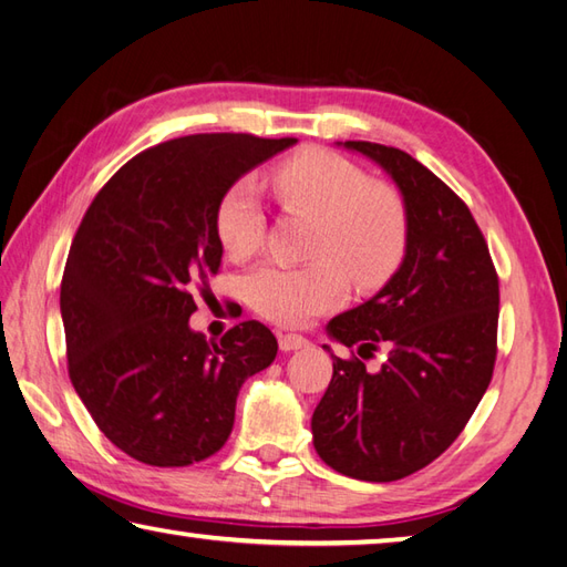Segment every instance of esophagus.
I'll list each match as a JSON object with an SVG mask.
<instances>
[{"mask_svg":"<svg viewBox=\"0 0 567 567\" xmlns=\"http://www.w3.org/2000/svg\"><path fill=\"white\" fill-rule=\"evenodd\" d=\"M308 340L303 338V334H296V332H281L279 334V348L284 352H293V350H303L308 348Z\"/></svg>","mask_w":567,"mask_h":567,"instance_id":"1","label":"esophagus"}]
</instances>
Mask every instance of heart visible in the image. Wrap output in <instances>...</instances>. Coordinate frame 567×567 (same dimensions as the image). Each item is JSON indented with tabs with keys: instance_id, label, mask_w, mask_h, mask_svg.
Listing matches in <instances>:
<instances>
[{
	"instance_id": "obj_1",
	"label": "heart",
	"mask_w": 567,
	"mask_h": 567,
	"mask_svg": "<svg viewBox=\"0 0 567 567\" xmlns=\"http://www.w3.org/2000/svg\"><path fill=\"white\" fill-rule=\"evenodd\" d=\"M274 198L286 213L316 219L303 267L264 264L241 281L247 306L276 326L300 328L338 306L348 279L362 288L384 286L409 247V207L384 181L328 148H300L269 173ZM267 217L249 181L229 186L215 210L219 245L237 261L259 251Z\"/></svg>"
}]
</instances>
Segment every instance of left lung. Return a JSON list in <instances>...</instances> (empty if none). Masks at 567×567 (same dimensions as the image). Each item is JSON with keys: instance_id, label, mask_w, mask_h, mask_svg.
<instances>
[{"instance_id": "left-lung-1", "label": "left lung", "mask_w": 567, "mask_h": 567, "mask_svg": "<svg viewBox=\"0 0 567 567\" xmlns=\"http://www.w3.org/2000/svg\"><path fill=\"white\" fill-rule=\"evenodd\" d=\"M344 146L396 181L409 207V247L374 298L328 322L352 354H332V379L310 425L320 460L334 472L394 482L441 457L487 391L499 276L470 207L433 171L394 146ZM379 349L388 360L367 373L361 361Z\"/></svg>"}]
</instances>
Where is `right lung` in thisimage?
I'll return each mask as SVG.
<instances>
[{"label":"right lung","instance_id":"right-lung-1","mask_svg":"<svg viewBox=\"0 0 567 567\" xmlns=\"http://www.w3.org/2000/svg\"><path fill=\"white\" fill-rule=\"evenodd\" d=\"M291 136L190 134L156 144L114 173L83 215L61 281L68 374L92 421L122 453L154 467L215 455L235 425L245 379L279 342L241 320L219 342L193 332L223 245V193Z\"/></svg>","mask_w":567,"mask_h":567}]
</instances>
